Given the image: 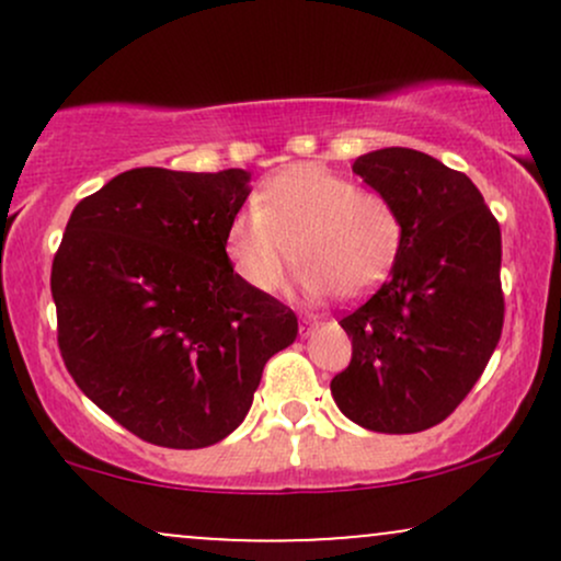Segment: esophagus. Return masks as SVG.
<instances>
[{
    "label": "esophagus",
    "mask_w": 561,
    "mask_h": 561,
    "mask_svg": "<svg viewBox=\"0 0 561 561\" xmlns=\"http://www.w3.org/2000/svg\"><path fill=\"white\" fill-rule=\"evenodd\" d=\"M317 327H319L317 319H311V317L300 319V334H311L313 330H317Z\"/></svg>",
    "instance_id": "34e87169"
}]
</instances>
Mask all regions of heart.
<instances>
[{"instance_id":"1","label":"heart","mask_w":561,"mask_h":561,"mask_svg":"<svg viewBox=\"0 0 561 561\" xmlns=\"http://www.w3.org/2000/svg\"><path fill=\"white\" fill-rule=\"evenodd\" d=\"M398 248L396 205L375 186L319 163L274 173L255 192L253 205L231 216L224 237L227 259L255 293H274L295 255L306 293L337 289L353 298L390 272Z\"/></svg>"}]
</instances>
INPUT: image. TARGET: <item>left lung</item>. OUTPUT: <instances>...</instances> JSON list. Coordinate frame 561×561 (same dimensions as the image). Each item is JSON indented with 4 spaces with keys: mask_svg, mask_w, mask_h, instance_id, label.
<instances>
[{
    "mask_svg": "<svg viewBox=\"0 0 561 561\" xmlns=\"http://www.w3.org/2000/svg\"><path fill=\"white\" fill-rule=\"evenodd\" d=\"M401 216L377 293L340 319L353 345L330 382L340 411L375 433L435 427L469 396L504 327L501 227L467 173L409 147L353 163Z\"/></svg>",
    "mask_w": 561,
    "mask_h": 561,
    "instance_id": "left-lung-1",
    "label": "left lung"
}]
</instances>
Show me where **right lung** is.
Here are the masks:
<instances>
[{"label": "right lung", "mask_w": 561, "mask_h": 561, "mask_svg": "<svg viewBox=\"0 0 561 561\" xmlns=\"http://www.w3.org/2000/svg\"><path fill=\"white\" fill-rule=\"evenodd\" d=\"M250 173L131 169L83 197L53 261L57 347L83 396L141 440L205 448L250 411L298 317L224 250Z\"/></svg>", "instance_id": "1"}]
</instances>
